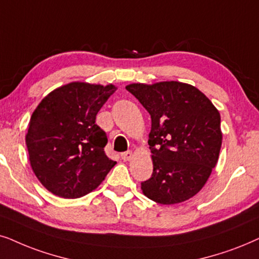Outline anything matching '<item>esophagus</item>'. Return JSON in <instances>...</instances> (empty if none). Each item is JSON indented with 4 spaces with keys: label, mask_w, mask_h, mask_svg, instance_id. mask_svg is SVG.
<instances>
[{
    "label": "esophagus",
    "mask_w": 259,
    "mask_h": 259,
    "mask_svg": "<svg viewBox=\"0 0 259 259\" xmlns=\"http://www.w3.org/2000/svg\"><path fill=\"white\" fill-rule=\"evenodd\" d=\"M120 157H122L123 161H130L133 158V151H125V153L120 155Z\"/></svg>",
    "instance_id": "34e87169"
}]
</instances>
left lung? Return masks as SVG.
I'll list each match as a JSON object with an SVG mask.
<instances>
[{"label":"left lung","mask_w":259,"mask_h":259,"mask_svg":"<svg viewBox=\"0 0 259 259\" xmlns=\"http://www.w3.org/2000/svg\"><path fill=\"white\" fill-rule=\"evenodd\" d=\"M151 117L148 144L153 175L141 184L143 194L174 205L201 191L219 158L220 113L200 90L181 81L125 86Z\"/></svg>","instance_id":"obj_1"}]
</instances>
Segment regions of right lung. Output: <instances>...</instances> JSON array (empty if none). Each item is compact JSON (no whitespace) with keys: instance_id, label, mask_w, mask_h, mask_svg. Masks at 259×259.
Masks as SVG:
<instances>
[{"instance_id":"add662e5","label":"right lung","mask_w":259,"mask_h":259,"mask_svg":"<svg viewBox=\"0 0 259 259\" xmlns=\"http://www.w3.org/2000/svg\"><path fill=\"white\" fill-rule=\"evenodd\" d=\"M115 85L71 81L50 92L34 110L26 135L30 167L47 191L81 198L102 184L113 165L106 134L96 116Z\"/></svg>"}]
</instances>
